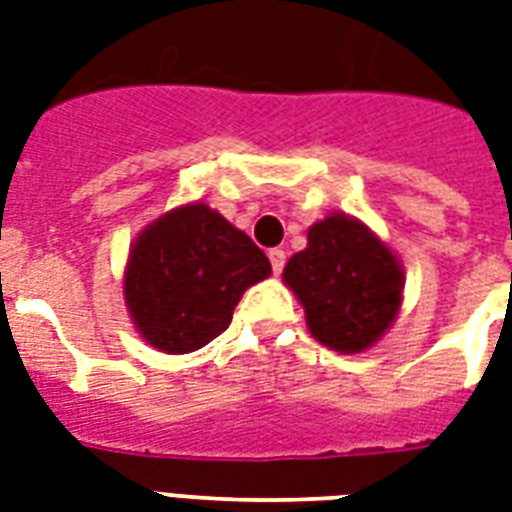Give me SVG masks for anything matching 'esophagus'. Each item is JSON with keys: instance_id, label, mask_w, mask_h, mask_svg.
<instances>
[{"instance_id": "esophagus-1", "label": "esophagus", "mask_w": 512, "mask_h": 512, "mask_svg": "<svg viewBox=\"0 0 512 512\" xmlns=\"http://www.w3.org/2000/svg\"><path fill=\"white\" fill-rule=\"evenodd\" d=\"M268 260H271V268H273V273H282V268H284V263H287V252H284V249H271V252H268Z\"/></svg>"}]
</instances>
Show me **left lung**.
<instances>
[{"label": "left lung", "instance_id": "left-lung-1", "mask_svg": "<svg viewBox=\"0 0 512 512\" xmlns=\"http://www.w3.org/2000/svg\"><path fill=\"white\" fill-rule=\"evenodd\" d=\"M282 282L306 311L308 333L341 354L376 346L403 306L400 257L357 217L327 214L284 265Z\"/></svg>", "mask_w": 512, "mask_h": 512}]
</instances>
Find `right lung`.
<instances>
[{
	"instance_id": "right-lung-1",
	"label": "right lung",
	"mask_w": 512,
	"mask_h": 512,
	"mask_svg": "<svg viewBox=\"0 0 512 512\" xmlns=\"http://www.w3.org/2000/svg\"><path fill=\"white\" fill-rule=\"evenodd\" d=\"M271 263L244 230L204 201L174 206L128 249L123 298L144 343L190 354L225 333L233 308Z\"/></svg>"
}]
</instances>
